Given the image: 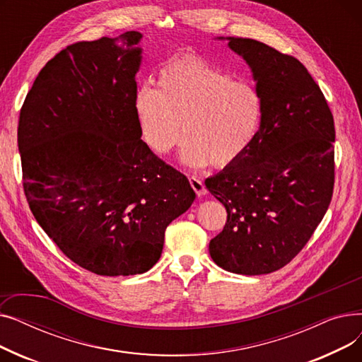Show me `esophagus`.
<instances>
[{
  "label": "esophagus",
  "mask_w": 362,
  "mask_h": 362,
  "mask_svg": "<svg viewBox=\"0 0 362 362\" xmlns=\"http://www.w3.org/2000/svg\"><path fill=\"white\" fill-rule=\"evenodd\" d=\"M189 183H191L192 189H194L195 194H197L198 197H202V195L206 194V189H205V186H204V183H202L201 179L192 176V177H189Z\"/></svg>",
  "instance_id": "obj_1"
}]
</instances>
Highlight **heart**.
I'll return each mask as SVG.
<instances>
[{"mask_svg": "<svg viewBox=\"0 0 362 362\" xmlns=\"http://www.w3.org/2000/svg\"><path fill=\"white\" fill-rule=\"evenodd\" d=\"M135 112L145 144L167 154L180 136L182 160L191 167H226L252 144L262 119L258 89L204 62L183 57L158 73L157 88L144 85Z\"/></svg>", "mask_w": 362, "mask_h": 362, "instance_id": "1", "label": "heart"}]
</instances>
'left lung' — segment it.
Listing matches in <instances>:
<instances>
[{"instance_id": "8db88e82", "label": "left lung", "mask_w": 362, "mask_h": 362, "mask_svg": "<svg viewBox=\"0 0 362 362\" xmlns=\"http://www.w3.org/2000/svg\"><path fill=\"white\" fill-rule=\"evenodd\" d=\"M229 47L254 71L262 119L242 157L205 180L227 211L210 255L230 273L269 274L300 252L330 205L334 120L295 57L248 37H229Z\"/></svg>"}]
</instances>
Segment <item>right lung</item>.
<instances>
[{"label": "right lung", "mask_w": 362, "mask_h": 362, "mask_svg": "<svg viewBox=\"0 0 362 362\" xmlns=\"http://www.w3.org/2000/svg\"><path fill=\"white\" fill-rule=\"evenodd\" d=\"M141 37L66 47L36 76L18 117L32 214L67 258L100 276L148 272L167 226L195 199L187 177L141 139Z\"/></svg>", "instance_id": "1"}]
</instances>
